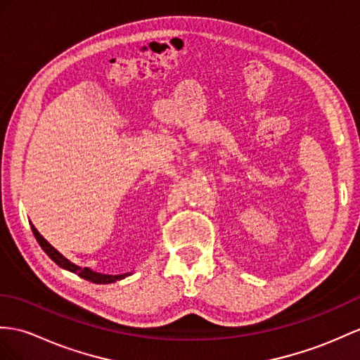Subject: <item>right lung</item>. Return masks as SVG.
<instances>
[{
	"mask_svg": "<svg viewBox=\"0 0 360 360\" xmlns=\"http://www.w3.org/2000/svg\"><path fill=\"white\" fill-rule=\"evenodd\" d=\"M32 232L34 235V238H37V241L39 243V246L42 248V250L47 253V255L53 259L56 264L59 267H63L65 270H70L73 271V274L79 275L81 278L86 279V281H91L94 284H110V283H116V281H120V279H124L125 276L131 275V274H124V275H103V274H99V271H93L89 267H79L76 264H73V262H70L65 257H63V253H59L51 244L44 238V236L37 231V227H34L32 224Z\"/></svg>",
	"mask_w": 360,
	"mask_h": 360,
	"instance_id": "right-lung-1",
	"label": "right lung"
}]
</instances>
